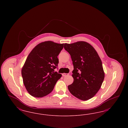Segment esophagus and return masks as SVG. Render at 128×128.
<instances>
[{
	"label": "esophagus",
	"instance_id": "34e87169",
	"mask_svg": "<svg viewBox=\"0 0 128 128\" xmlns=\"http://www.w3.org/2000/svg\"><path fill=\"white\" fill-rule=\"evenodd\" d=\"M68 73H64L62 74V76H64V77L67 76H68Z\"/></svg>",
	"mask_w": 128,
	"mask_h": 128
}]
</instances>
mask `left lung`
<instances>
[{
    "mask_svg": "<svg viewBox=\"0 0 128 128\" xmlns=\"http://www.w3.org/2000/svg\"><path fill=\"white\" fill-rule=\"evenodd\" d=\"M64 48L70 55L74 67V80L68 89L76 98L88 100L96 94L103 82L101 60L96 50L86 42L65 43Z\"/></svg>",
    "mask_w": 128,
    "mask_h": 128,
    "instance_id": "obj_1",
    "label": "left lung"
}]
</instances>
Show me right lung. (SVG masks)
I'll list each match as a JSON object with an SVG mask.
<instances>
[{"mask_svg": "<svg viewBox=\"0 0 128 128\" xmlns=\"http://www.w3.org/2000/svg\"><path fill=\"white\" fill-rule=\"evenodd\" d=\"M64 44L45 41L37 44L29 54L22 69L23 82L32 96L42 98L53 91L62 75L55 72L58 56Z\"/></svg>", "mask_w": 128, "mask_h": 128, "instance_id": "obj_1", "label": "right lung"}]
</instances>
